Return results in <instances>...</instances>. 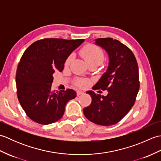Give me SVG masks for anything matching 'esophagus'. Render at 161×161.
I'll return each instance as SVG.
<instances>
[{"mask_svg":"<svg viewBox=\"0 0 161 161\" xmlns=\"http://www.w3.org/2000/svg\"><path fill=\"white\" fill-rule=\"evenodd\" d=\"M82 94H84V92L82 91H77V96H79V95H82Z\"/></svg>","mask_w":161,"mask_h":161,"instance_id":"1","label":"esophagus"}]
</instances>
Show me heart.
<instances>
[{
    "label": "heart",
    "mask_w": 161,
    "mask_h": 161,
    "mask_svg": "<svg viewBox=\"0 0 161 161\" xmlns=\"http://www.w3.org/2000/svg\"><path fill=\"white\" fill-rule=\"evenodd\" d=\"M81 56L86 60V62L91 64H101L105 58V54L104 50L101 47H98L94 44H88L84 46L80 52ZM74 58L73 54H72L68 57L66 60V64L68 65L71 63ZM88 81L84 79H78L75 81V85L78 87H85L87 86Z\"/></svg>",
    "instance_id": "1"
}]
</instances>
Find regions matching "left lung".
Instances as JSON below:
<instances>
[{"mask_svg": "<svg viewBox=\"0 0 161 161\" xmlns=\"http://www.w3.org/2000/svg\"><path fill=\"white\" fill-rule=\"evenodd\" d=\"M95 43L107 52L109 64L94 90H107L108 94L87 91L92 102L83 111L95 124L110 126L120 121L135 103L140 88L138 66L132 51L118 40L100 38Z\"/></svg>", "mask_w": 161, "mask_h": 161, "instance_id": "left-lung-1", "label": "left lung"}]
</instances>
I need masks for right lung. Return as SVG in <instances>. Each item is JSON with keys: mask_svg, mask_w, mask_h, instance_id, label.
Returning a JSON list of instances; mask_svg holds the SVG:
<instances>
[{"mask_svg": "<svg viewBox=\"0 0 161 161\" xmlns=\"http://www.w3.org/2000/svg\"><path fill=\"white\" fill-rule=\"evenodd\" d=\"M84 39L47 38L31 44L17 67V97L28 117L41 125L52 124L62 118L67 102L76 97L72 89L53 91L54 72H61L64 63Z\"/></svg>", "mask_w": 161, "mask_h": 161, "instance_id": "obj_1", "label": "right lung"}]
</instances>
